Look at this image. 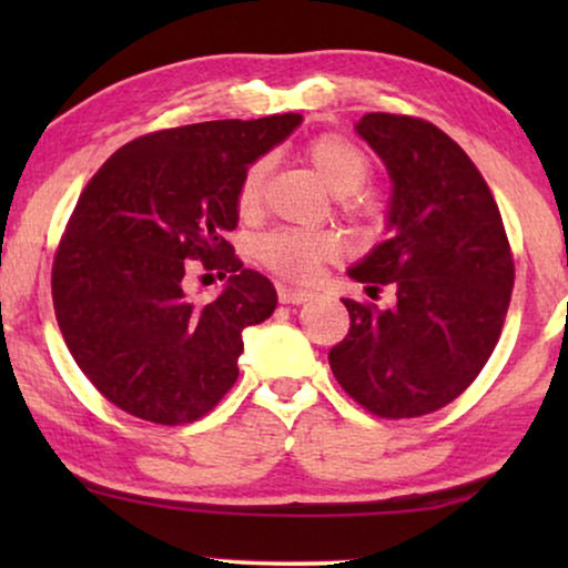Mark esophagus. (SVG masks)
<instances>
[{
	"mask_svg": "<svg viewBox=\"0 0 568 568\" xmlns=\"http://www.w3.org/2000/svg\"><path fill=\"white\" fill-rule=\"evenodd\" d=\"M276 294H278V302H284V305H302V302L313 300V292L294 290V286H286V284H278Z\"/></svg>",
	"mask_w": 568,
	"mask_h": 568,
	"instance_id": "1",
	"label": "esophagus"
}]
</instances>
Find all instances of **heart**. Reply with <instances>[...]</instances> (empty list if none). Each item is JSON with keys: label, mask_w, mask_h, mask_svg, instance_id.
I'll use <instances>...</instances> for the list:
<instances>
[{"label": "heart", "mask_w": 568, "mask_h": 568, "mask_svg": "<svg viewBox=\"0 0 568 568\" xmlns=\"http://www.w3.org/2000/svg\"><path fill=\"white\" fill-rule=\"evenodd\" d=\"M307 160L325 185L341 196V209L356 222H375L379 201L362 189L372 178V158L359 144L341 134H321L307 144ZM268 175V160L258 158L243 170L235 191L240 216H253L261 209L263 185ZM341 251V240L331 230L278 227L266 232L255 245L263 266L292 282H310L323 263L333 261Z\"/></svg>", "instance_id": "obj_1"}]
</instances>
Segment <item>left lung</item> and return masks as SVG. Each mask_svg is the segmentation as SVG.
<instances>
[{
    "label": "left lung",
    "instance_id": "1",
    "mask_svg": "<svg viewBox=\"0 0 568 568\" xmlns=\"http://www.w3.org/2000/svg\"><path fill=\"white\" fill-rule=\"evenodd\" d=\"M356 131L390 170L393 235L348 276L369 297L393 284L395 305L344 300L352 328L328 362L372 416H426L468 390L494 354L515 258L494 193L455 139L400 113H367Z\"/></svg>",
    "mask_w": 568,
    "mask_h": 568
}]
</instances>
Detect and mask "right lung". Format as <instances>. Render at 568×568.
Returning a JSON list of instances; mask_svg holds the SVG:
<instances>
[{"label": "right lung", "mask_w": 568, "mask_h": 568, "mask_svg": "<svg viewBox=\"0 0 568 568\" xmlns=\"http://www.w3.org/2000/svg\"><path fill=\"white\" fill-rule=\"evenodd\" d=\"M297 113L204 121L123 144L84 185L51 268L53 310L77 367L126 414L160 426L206 416L237 379L243 331L276 290L243 268V170L282 142ZM191 270L230 275L209 306L184 297Z\"/></svg>", "instance_id": "add662e5"}]
</instances>
